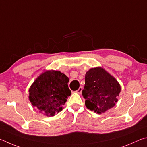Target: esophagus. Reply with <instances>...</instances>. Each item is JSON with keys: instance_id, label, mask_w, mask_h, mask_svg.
<instances>
[{"instance_id": "esophagus-1", "label": "esophagus", "mask_w": 147, "mask_h": 147, "mask_svg": "<svg viewBox=\"0 0 147 147\" xmlns=\"http://www.w3.org/2000/svg\"><path fill=\"white\" fill-rule=\"evenodd\" d=\"M82 90H83V87L80 86V87H79V89L78 90L76 91V92H77V93H78V94H81Z\"/></svg>"}]
</instances>
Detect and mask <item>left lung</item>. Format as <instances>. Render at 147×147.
<instances>
[{
    "instance_id": "8db88e82",
    "label": "left lung",
    "mask_w": 147,
    "mask_h": 147,
    "mask_svg": "<svg viewBox=\"0 0 147 147\" xmlns=\"http://www.w3.org/2000/svg\"><path fill=\"white\" fill-rule=\"evenodd\" d=\"M121 92L120 84L101 67L86 72L82 95L87 109L101 114L114 107Z\"/></svg>"
}]
</instances>
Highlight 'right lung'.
<instances>
[{
    "instance_id": "add662e5",
    "label": "right lung",
    "mask_w": 147,
    "mask_h": 147,
    "mask_svg": "<svg viewBox=\"0 0 147 147\" xmlns=\"http://www.w3.org/2000/svg\"><path fill=\"white\" fill-rule=\"evenodd\" d=\"M69 79L59 71H46L36 79L29 90L33 107L47 116H53L63 109L71 92Z\"/></svg>"
}]
</instances>
